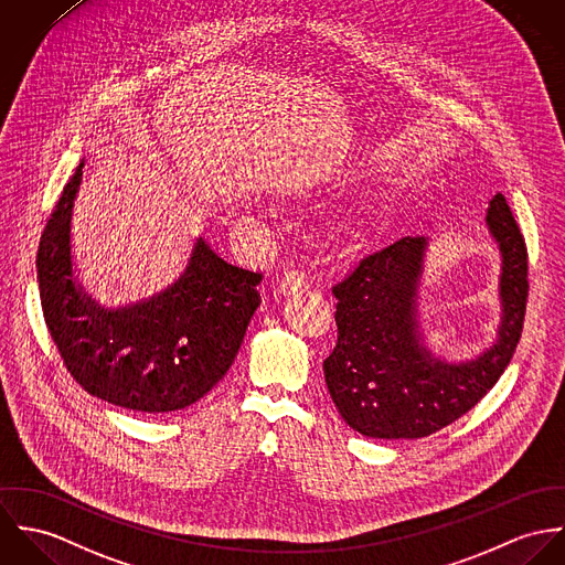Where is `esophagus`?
Wrapping results in <instances>:
<instances>
[{"label": "esophagus", "instance_id": "esophagus-1", "mask_svg": "<svg viewBox=\"0 0 565 565\" xmlns=\"http://www.w3.org/2000/svg\"><path fill=\"white\" fill-rule=\"evenodd\" d=\"M281 288H284V292H288V295L303 292V290H308V288H310V277H308L303 270L292 268V270H288V273L284 275V279H281Z\"/></svg>", "mask_w": 565, "mask_h": 565}]
</instances>
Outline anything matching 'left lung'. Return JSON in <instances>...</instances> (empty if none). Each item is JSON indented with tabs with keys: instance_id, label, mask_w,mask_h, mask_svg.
<instances>
[{
	"instance_id": "8db88e82",
	"label": "left lung",
	"mask_w": 565,
	"mask_h": 565,
	"mask_svg": "<svg viewBox=\"0 0 565 565\" xmlns=\"http://www.w3.org/2000/svg\"><path fill=\"white\" fill-rule=\"evenodd\" d=\"M488 227L502 255L499 340L475 360H436L418 331V284L427 238L403 236L371 253L331 288L338 342L324 360L329 394L349 427L366 438L431 436L470 412L501 379L522 335L529 259L501 192Z\"/></svg>"
}]
</instances>
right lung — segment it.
I'll return each instance as SVG.
<instances>
[{
    "instance_id": "1",
    "label": "right lung",
    "mask_w": 565,
    "mask_h": 565,
    "mask_svg": "<svg viewBox=\"0 0 565 565\" xmlns=\"http://www.w3.org/2000/svg\"><path fill=\"white\" fill-rule=\"evenodd\" d=\"M82 167L64 186L36 255L52 340L88 394L140 414L184 409L230 371L259 306L262 275L227 264L196 238L173 286L127 308H102L77 284L71 262Z\"/></svg>"
}]
</instances>
